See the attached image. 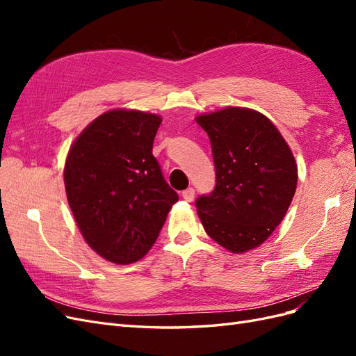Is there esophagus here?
Masks as SVG:
<instances>
[{"label":"esophagus","instance_id":"obj_1","mask_svg":"<svg viewBox=\"0 0 356 356\" xmlns=\"http://www.w3.org/2000/svg\"><path fill=\"white\" fill-rule=\"evenodd\" d=\"M182 199L184 200H187V202H191L193 199H195V188L193 187H190V188H187V190H184L182 191Z\"/></svg>","mask_w":356,"mask_h":356}]
</instances>
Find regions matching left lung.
<instances>
[{"instance_id":"obj_1","label":"left lung","mask_w":356,"mask_h":356,"mask_svg":"<svg viewBox=\"0 0 356 356\" xmlns=\"http://www.w3.org/2000/svg\"><path fill=\"white\" fill-rule=\"evenodd\" d=\"M211 139L215 187L196 199L209 238L234 254L261 245L289 208L297 165L275 124L263 114L230 106L197 117Z\"/></svg>"}]
</instances>
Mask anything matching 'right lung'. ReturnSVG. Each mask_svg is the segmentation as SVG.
<instances>
[{
    "mask_svg": "<svg viewBox=\"0 0 356 356\" xmlns=\"http://www.w3.org/2000/svg\"><path fill=\"white\" fill-rule=\"evenodd\" d=\"M160 123L154 114L108 111L84 129L67 157L74 218L92 250L115 264L143 258L178 202L153 156Z\"/></svg>",
    "mask_w": 356,
    "mask_h": 356,
    "instance_id": "right-lung-1",
    "label": "right lung"
}]
</instances>
